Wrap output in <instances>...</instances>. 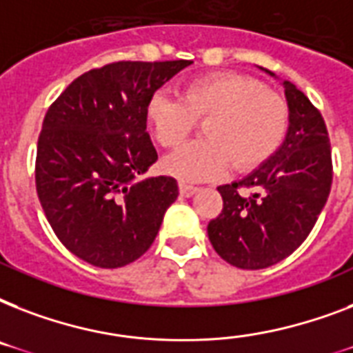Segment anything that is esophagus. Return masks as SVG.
<instances>
[{
  "label": "esophagus",
  "mask_w": 353,
  "mask_h": 353,
  "mask_svg": "<svg viewBox=\"0 0 353 353\" xmlns=\"http://www.w3.org/2000/svg\"><path fill=\"white\" fill-rule=\"evenodd\" d=\"M198 190V187H192V185H187V183H179V192H181V196H185V198H190V196H194Z\"/></svg>",
  "instance_id": "34e87169"
}]
</instances>
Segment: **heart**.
<instances>
[{
	"instance_id": "1",
	"label": "heart",
	"mask_w": 353,
	"mask_h": 353,
	"mask_svg": "<svg viewBox=\"0 0 353 353\" xmlns=\"http://www.w3.org/2000/svg\"><path fill=\"white\" fill-rule=\"evenodd\" d=\"M196 121H205L201 141L163 161L168 176L201 183L227 170L252 172L268 163L290 128L288 102L258 80L240 73H212L188 80L179 99L157 91L144 104V124L163 148H177Z\"/></svg>"
}]
</instances>
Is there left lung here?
<instances>
[{
    "label": "left lung",
    "mask_w": 353,
    "mask_h": 353,
    "mask_svg": "<svg viewBox=\"0 0 353 353\" xmlns=\"http://www.w3.org/2000/svg\"><path fill=\"white\" fill-rule=\"evenodd\" d=\"M284 93L290 128L282 146L241 181L218 187L223 209L207 232L214 251L234 268L263 269L290 256L330 196L334 168L323 115L288 80Z\"/></svg>",
    "instance_id": "obj_1"
}]
</instances>
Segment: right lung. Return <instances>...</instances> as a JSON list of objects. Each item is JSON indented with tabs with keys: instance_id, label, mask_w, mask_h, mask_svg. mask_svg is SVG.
<instances>
[{
	"instance_id": "1",
	"label": "right lung",
	"mask_w": 353,
	"mask_h": 353,
	"mask_svg": "<svg viewBox=\"0 0 353 353\" xmlns=\"http://www.w3.org/2000/svg\"><path fill=\"white\" fill-rule=\"evenodd\" d=\"M113 62L80 74L47 110L36 152V192L58 240L80 260L115 269L154 243L177 181H137L157 161L144 104L190 65Z\"/></svg>"
}]
</instances>
